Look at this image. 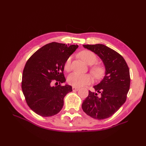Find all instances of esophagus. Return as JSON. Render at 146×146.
I'll return each mask as SVG.
<instances>
[{
	"label": "esophagus",
	"mask_w": 146,
	"mask_h": 146,
	"mask_svg": "<svg viewBox=\"0 0 146 146\" xmlns=\"http://www.w3.org/2000/svg\"><path fill=\"white\" fill-rule=\"evenodd\" d=\"M79 88H78V87H75V86H73V88H72V90H73V91H78V90H79Z\"/></svg>",
	"instance_id": "esophagus-1"
}]
</instances>
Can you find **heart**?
<instances>
[{"mask_svg":"<svg viewBox=\"0 0 146 146\" xmlns=\"http://www.w3.org/2000/svg\"><path fill=\"white\" fill-rule=\"evenodd\" d=\"M80 56L86 64L92 65L97 61L96 54L90 51L84 50L80 52ZM71 57H69L65 62L64 69L66 71L71 70ZM92 72L96 77H100L104 73V69L100 65H97L92 68ZM92 78L89 74H80L77 73H71L68 76L67 81L70 85L76 87H80L92 82Z\"/></svg>","mask_w":146,"mask_h":146,"instance_id":"1","label":"heart"}]
</instances>
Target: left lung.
<instances>
[{
	"label": "left lung",
	"instance_id": "obj_1",
	"mask_svg": "<svg viewBox=\"0 0 146 146\" xmlns=\"http://www.w3.org/2000/svg\"><path fill=\"white\" fill-rule=\"evenodd\" d=\"M94 52L103 61L105 76L94 86L96 92L89 91L83 100L82 109L95 119L102 120L111 117L125 103L129 90V69L123 58L113 49L102 44L83 45Z\"/></svg>",
	"mask_w": 146,
	"mask_h": 146
}]
</instances>
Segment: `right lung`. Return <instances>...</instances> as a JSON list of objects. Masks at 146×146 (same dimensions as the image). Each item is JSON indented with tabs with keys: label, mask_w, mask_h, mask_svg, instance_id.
Returning a JSON list of instances; mask_svg holds the SVG:
<instances>
[{
	"label": "right lung",
	"mask_w": 146,
	"mask_h": 146,
	"mask_svg": "<svg viewBox=\"0 0 146 146\" xmlns=\"http://www.w3.org/2000/svg\"><path fill=\"white\" fill-rule=\"evenodd\" d=\"M78 46L52 42L42 46L27 60L22 78V90L26 101L33 111L42 117L60 112L64 97L72 91L66 84L52 86L54 81L66 82L63 71L65 62Z\"/></svg>",
	"instance_id": "1"
}]
</instances>
